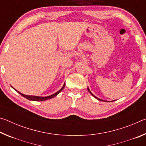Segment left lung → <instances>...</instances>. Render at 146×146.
<instances>
[{"label": "left lung", "instance_id": "left-lung-1", "mask_svg": "<svg viewBox=\"0 0 146 146\" xmlns=\"http://www.w3.org/2000/svg\"><path fill=\"white\" fill-rule=\"evenodd\" d=\"M88 91H89V92H90V94H91V95H92V96H93V97H95V98H97V100H99V101H103V102H108V101H106V100H102V99H100V98H97V97H96V96H95V95H93V94L92 93H91V91L90 90V89H89V88H88Z\"/></svg>", "mask_w": 146, "mask_h": 146}]
</instances>
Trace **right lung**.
<instances>
[{"instance_id": "right-lung-1", "label": "right lung", "mask_w": 146, "mask_h": 146, "mask_svg": "<svg viewBox=\"0 0 146 146\" xmlns=\"http://www.w3.org/2000/svg\"><path fill=\"white\" fill-rule=\"evenodd\" d=\"M64 87H65V83H64V84L63 85V86L62 87V88L60 89V90H58L57 92H56L55 93L53 94V95L48 96V97H38V96H34V95H24V94L21 93V92H19V91L16 90L15 89H14V88L13 89L16 91H17V92H18L20 94V95H21L22 96H23V97L27 98V99H28L29 100H31V101H45V100L51 99V98H53L55 97H56V96L58 94L60 93L62 90H63Z\"/></svg>"}]
</instances>
